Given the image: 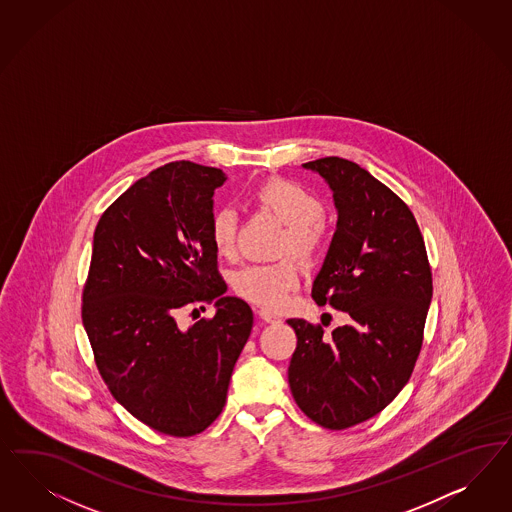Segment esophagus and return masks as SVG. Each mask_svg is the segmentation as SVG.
Returning <instances> with one entry per match:
<instances>
[{
	"mask_svg": "<svg viewBox=\"0 0 512 512\" xmlns=\"http://www.w3.org/2000/svg\"><path fill=\"white\" fill-rule=\"evenodd\" d=\"M258 316H260L264 322H269V324H277V322H281V318H279L277 314L271 313V311H267V309H260V311H258Z\"/></svg>",
	"mask_w": 512,
	"mask_h": 512,
	"instance_id": "1",
	"label": "esophagus"
}]
</instances>
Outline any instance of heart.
Here are the masks:
<instances>
[{
    "instance_id": "heart-1",
    "label": "heart",
    "mask_w": 512,
    "mask_h": 512,
    "mask_svg": "<svg viewBox=\"0 0 512 512\" xmlns=\"http://www.w3.org/2000/svg\"><path fill=\"white\" fill-rule=\"evenodd\" d=\"M252 199L262 211L271 213L286 226L277 250L279 256L294 254L303 264H311L318 258L326 237V205L322 199L305 186L286 179H271L260 184ZM237 233V213L231 207L218 209L211 220V241L220 258H237ZM297 284L299 265L294 260L248 265L233 277V290L237 296L271 311L281 309Z\"/></svg>"
}]
</instances>
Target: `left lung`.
Segmentation results:
<instances>
[{
	"instance_id": "1",
	"label": "left lung",
	"mask_w": 512,
	"mask_h": 512,
	"mask_svg": "<svg viewBox=\"0 0 512 512\" xmlns=\"http://www.w3.org/2000/svg\"><path fill=\"white\" fill-rule=\"evenodd\" d=\"M330 184L337 230L313 284V299L350 316L324 335L286 320L297 335L288 382L318 426L347 429L379 414L413 375L433 282L424 237L401 198L350 160L303 164Z\"/></svg>"
}]
</instances>
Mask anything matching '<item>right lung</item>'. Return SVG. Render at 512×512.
<instances>
[{"label": "right lung", "mask_w": 512, "mask_h": 512, "mask_svg": "<svg viewBox=\"0 0 512 512\" xmlns=\"http://www.w3.org/2000/svg\"><path fill=\"white\" fill-rule=\"evenodd\" d=\"M226 179L186 160L162 165L94 231L83 324L99 375L128 413L173 437L201 433L222 413L254 322L243 299L224 296L211 241L213 196ZM211 302L213 319L178 328L181 308Z\"/></svg>", "instance_id": "right-lung-1"}]
</instances>
